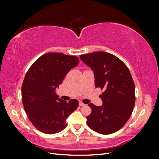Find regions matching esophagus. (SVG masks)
<instances>
[{
  "instance_id": "1",
  "label": "esophagus",
  "mask_w": 159,
  "mask_h": 159,
  "mask_svg": "<svg viewBox=\"0 0 159 159\" xmlns=\"http://www.w3.org/2000/svg\"><path fill=\"white\" fill-rule=\"evenodd\" d=\"M79 105H80V106H81V107H82V106H85V103H84L83 102H80V103H79Z\"/></svg>"
}]
</instances>
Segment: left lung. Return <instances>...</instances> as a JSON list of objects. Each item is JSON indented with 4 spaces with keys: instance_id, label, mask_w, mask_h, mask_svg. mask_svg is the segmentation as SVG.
I'll use <instances>...</instances> for the list:
<instances>
[{
    "instance_id": "8db88e82",
    "label": "left lung",
    "mask_w": 159,
    "mask_h": 159,
    "mask_svg": "<svg viewBox=\"0 0 159 159\" xmlns=\"http://www.w3.org/2000/svg\"><path fill=\"white\" fill-rule=\"evenodd\" d=\"M80 59L94 71L95 88L103 105L90 103L87 124L94 131L109 134L121 129L131 117L135 103L134 84L127 66L115 56L105 52L80 55Z\"/></svg>"
}]
</instances>
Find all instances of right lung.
<instances>
[{
  "instance_id": "obj_1",
  "label": "right lung",
  "mask_w": 159,
  "mask_h": 159,
  "mask_svg": "<svg viewBox=\"0 0 159 159\" xmlns=\"http://www.w3.org/2000/svg\"><path fill=\"white\" fill-rule=\"evenodd\" d=\"M78 64L77 56L50 52L27 71L22 85V103L28 119L40 131L50 134L61 131L67 127L66 119L78 108V100L59 99L56 89Z\"/></svg>"
}]
</instances>
